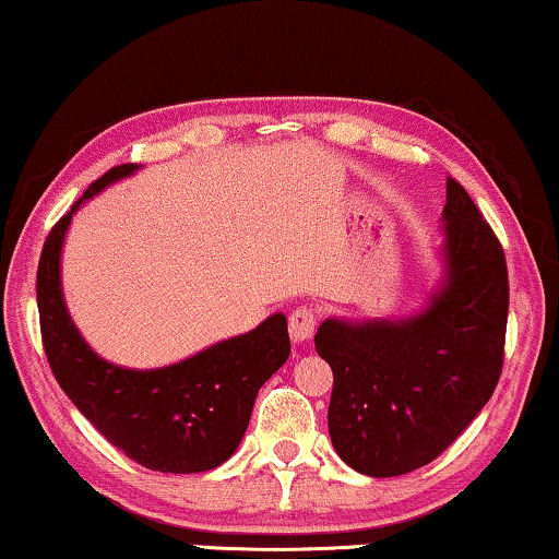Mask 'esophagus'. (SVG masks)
I'll use <instances>...</instances> for the list:
<instances>
[{
  "label": "esophagus",
  "instance_id": "obj_1",
  "mask_svg": "<svg viewBox=\"0 0 559 559\" xmlns=\"http://www.w3.org/2000/svg\"><path fill=\"white\" fill-rule=\"evenodd\" d=\"M317 330V312L312 307H297L289 314V334L295 342L312 340Z\"/></svg>",
  "mask_w": 559,
  "mask_h": 559
}]
</instances>
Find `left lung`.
I'll return each instance as SVG.
<instances>
[{"label": "left lung", "instance_id": "obj_1", "mask_svg": "<svg viewBox=\"0 0 559 559\" xmlns=\"http://www.w3.org/2000/svg\"><path fill=\"white\" fill-rule=\"evenodd\" d=\"M442 222L444 280L423 312L330 317L314 334L334 374L332 444L369 477H397L440 457L500 380L510 309L502 245L452 177Z\"/></svg>", "mask_w": 559, "mask_h": 559}]
</instances>
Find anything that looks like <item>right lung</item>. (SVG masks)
I'll return each mask as SVG.
<instances>
[{"instance_id":"add662e5","label":"right lung","mask_w":559,"mask_h":559,"mask_svg":"<svg viewBox=\"0 0 559 559\" xmlns=\"http://www.w3.org/2000/svg\"><path fill=\"white\" fill-rule=\"evenodd\" d=\"M136 169L111 167L51 227L37 270L41 342L59 388L117 450L147 469L207 472L235 454L257 392L287 362V320L277 312L252 332L159 369H127L102 359L67 312L62 245L80 204Z\"/></svg>"}]
</instances>
